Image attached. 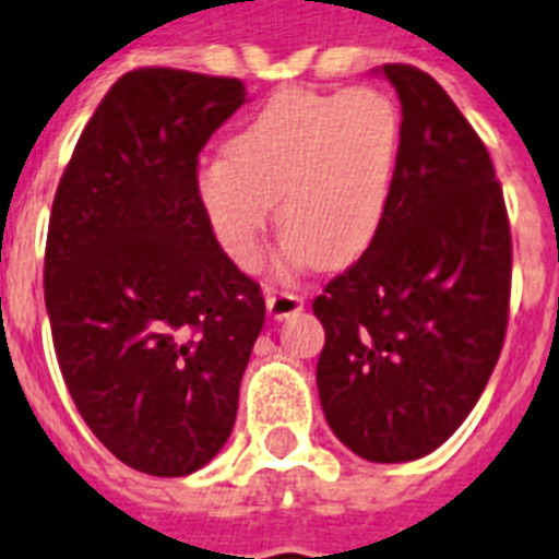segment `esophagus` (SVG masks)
Listing matches in <instances>:
<instances>
[{"label":"esophagus","instance_id":"34e87169","mask_svg":"<svg viewBox=\"0 0 559 559\" xmlns=\"http://www.w3.org/2000/svg\"><path fill=\"white\" fill-rule=\"evenodd\" d=\"M267 314L274 317V320H285V317L300 314L306 300H302L300 294L294 292H267Z\"/></svg>","mask_w":559,"mask_h":559}]
</instances>
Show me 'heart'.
<instances>
[{
  "mask_svg": "<svg viewBox=\"0 0 559 559\" xmlns=\"http://www.w3.org/2000/svg\"><path fill=\"white\" fill-rule=\"evenodd\" d=\"M399 103L381 88H285L225 155L195 169V202L218 248L245 271L262 257L276 199L288 265L346 267L372 248L401 160Z\"/></svg>",
  "mask_w": 559,
  "mask_h": 559,
  "instance_id": "obj_1",
  "label": "heart"
}]
</instances>
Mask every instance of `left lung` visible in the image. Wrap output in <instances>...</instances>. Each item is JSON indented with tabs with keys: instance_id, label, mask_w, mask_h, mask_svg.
Listing matches in <instances>:
<instances>
[{
	"instance_id": "8db88e82",
	"label": "left lung",
	"mask_w": 559,
	"mask_h": 559,
	"mask_svg": "<svg viewBox=\"0 0 559 559\" xmlns=\"http://www.w3.org/2000/svg\"><path fill=\"white\" fill-rule=\"evenodd\" d=\"M401 100L395 190L372 248L314 300L325 329L317 392L366 462L444 444L499 360L511 300V227L481 138L413 66L378 69Z\"/></svg>"
}]
</instances>
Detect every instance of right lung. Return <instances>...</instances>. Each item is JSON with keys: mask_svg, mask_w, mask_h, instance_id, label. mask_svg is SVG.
Returning <instances> with one entry per match:
<instances>
[{"mask_svg": "<svg viewBox=\"0 0 559 559\" xmlns=\"http://www.w3.org/2000/svg\"><path fill=\"white\" fill-rule=\"evenodd\" d=\"M242 80L138 69L106 92L53 195L46 308L62 381L111 456L187 476L234 430L265 300L195 202Z\"/></svg>", "mask_w": 559, "mask_h": 559, "instance_id": "obj_1", "label": "right lung"}]
</instances>
